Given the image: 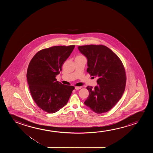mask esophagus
I'll list each match as a JSON object with an SVG mask.
<instances>
[{
	"instance_id": "obj_1",
	"label": "esophagus",
	"mask_w": 153,
	"mask_h": 153,
	"mask_svg": "<svg viewBox=\"0 0 153 153\" xmlns=\"http://www.w3.org/2000/svg\"><path fill=\"white\" fill-rule=\"evenodd\" d=\"M75 89L76 90H79L80 89H81V87H75Z\"/></svg>"
}]
</instances>
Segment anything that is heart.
Here are the masks:
<instances>
[{"label":"heart","instance_id":"obj_1","mask_svg":"<svg viewBox=\"0 0 153 153\" xmlns=\"http://www.w3.org/2000/svg\"><path fill=\"white\" fill-rule=\"evenodd\" d=\"M82 56H78L77 57H81Z\"/></svg>","mask_w":153,"mask_h":153}]
</instances>
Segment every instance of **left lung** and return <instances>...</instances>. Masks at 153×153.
I'll return each mask as SVG.
<instances>
[{
	"instance_id": "1",
	"label": "left lung",
	"mask_w": 153,
	"mask_h": 153,
	"mask_svg": "<svg viewBox=\"0 0 153 153\" xmlns=\"http://www.w3.org/2000/svg\"><path fill=\"white\" fill-rule=\"evenodd\" d=\"M78 48L87 59V71L98 78V85L94 89L87 87L89 95L84 103L95 113L107 112L121 98L125 90L126 74L123 65L119 57L107 46L88 45Z\"/></svg>"
}]
</instances>
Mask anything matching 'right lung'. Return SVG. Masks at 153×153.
<instances>
[{"instance_id":"obj_1","label":"right lung","mask_w":153,"mask_h":153,"mask_svg":"<svg viewBox=\"0 0 153 153\" xmlns=\"http://www.w3.org/2000/svg\"><path fill=\"white\" fill-rule=\"evenodd\" d=\"M74 48L70 45L45 48L34 56L28 66L27 78L32 98L48 113H55L65 106L75 89L55 78Z\"/></svg>"}]
</instances>
